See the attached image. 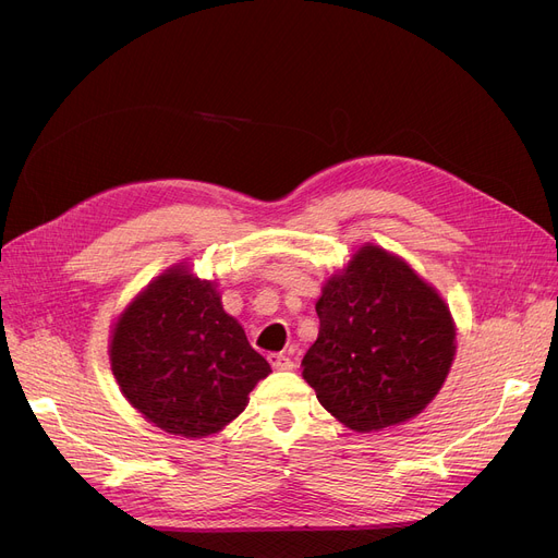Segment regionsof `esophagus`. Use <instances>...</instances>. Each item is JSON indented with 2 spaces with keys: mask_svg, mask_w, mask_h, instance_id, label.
Here are the masks:
<instances>
[{
  "mask_svg": "<svg viewBox=\"0 0 558 558\" xmlns=\"http://www.w3.org/2000/svg\"><path fill=\"white\" fill-rule=\"evenodd\" d=\"M268 361H270V365L275 367V369H290L293 367V361H290L286 354H281V352H272V354H268Z\"/></svg>",
  "mask_w": 558,
  "mask_h": 558,
  "instance_id": "obj_1",
  "label": "esophagus"
}]
</instances>
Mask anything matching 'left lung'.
I'll return each mask as SVG.
<instances>
[{"mask_svg":"<svg viewBox=\"0 0 558 558\" xmlns=\"http://www.w3.org/2000/svg\"><path fill=\"white\" fill-rule=\"evenodd\" d=\"M315 311L320 331L302 375L344 427L377 432L434 400L457 333L445 302L402 258L365 245L329 279Z\"/></svg>","mask_w":558,"mask_h":558,"instance_id":"1","label":"left lung"}]
</instances>
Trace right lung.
<instances>
[{"instance_id": "add662e5", "label": "right lung", "mask_w": 558, "mask_h": 558, "mask_svg": "<svg viewBox=\"0 0 558 558\" xmlns=\"http://www.w3.org/2000/svg\"><path fill=\"white\" fill-rule=\"evenodd\" d=\"M111 367L126 400L170 434L202 438L247 407L272 369L225 313L216 286L168 270L116 325Z\"/></svg>"}]
</instances>
